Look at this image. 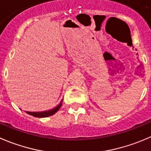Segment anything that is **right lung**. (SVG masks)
<instances>
[{"mask_svg":"<svg viewBox=\"0 0 151 151\" xmlns=\"http://www.w3.org/2000/svg\"><path fill=\"white\" fill-rule=\"evenodd\" d=\"M63 99L60 101V103L58 106L54 108L53 109H51V110H49V111H41V112H29V111H26V112L28 114L32 115V116H35V117H39V118L48 117V116L55 114V113L60 109V108L61 105H62Z\"/></svg>","mask_w":151,"mask_h":151,"instance_id":"obj_1","label":"right lung"}]
</instances>
